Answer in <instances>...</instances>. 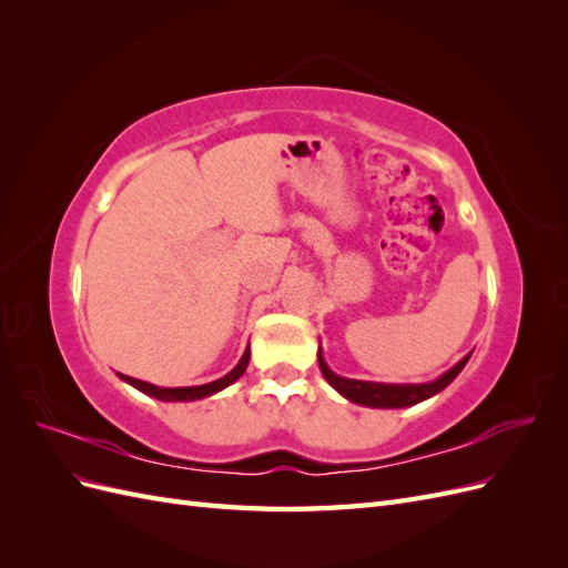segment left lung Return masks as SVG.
Listing matches in <instances>:
<instances>
[{
  "label": "left lung",
  "instance_id": "obj_1",
  "mask_svg": "<svg viewBox=\"0 0 568 568\" xmlns=\"http://www.w3.org/2000/svg\"><path fill=\"white\" fill-rule=\"evenodd\" d=\"M469 355H464L455 367H450L445 374H440L438 379L426 382V384H379V382H359V379H346V376H338L336 372L329 369L326 359L322 355V348L317 351L320 359V369L324 374V379L329 382L332 388H336L343 398L365 405V407H379V409H398V407H412L422 400L434 398L436 393H440L445 386H450L455 382V376L464 369V365L469 363Z\"/></svg>",
  "mask_w": 568,
  "mask_h": 568
}]
</instances>
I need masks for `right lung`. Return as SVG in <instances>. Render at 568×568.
<instances>
[{"label": "right lung", "mask_w": 568, "mask_h": 568, "mask_svg": "<svg viewBox=\"0 0 568 568\" xmlns=\"http://www.w3.org/2000/svg\"><path fill=\"white\" fill-rule=\"evenodd\" d=\"M248 357H251V351L246 346L242 359H239L236 367L220 376V379L211 382V384H201V386H180V388H163V386H156V384H149V382H142V379H134V376H125V374H118L120 379H123L125 384L134 386L136 390H142L146 395H151V398L156 400H163V403H189V400H201V398H209V395H215L217 390L232 386L239 376H242L248 367Z\"/></svg>", "instance_id": "right-lung-1"}]
</instances>
